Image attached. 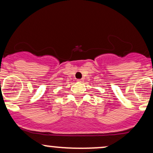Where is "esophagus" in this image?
<instances>
[{
	"mask_svg": "<svg viewBox=\"0 0 153 153\" xmlns=\"http://www.w3.org/2000/svg\"><path fill=\"white\" fill-rule=\"evenodd\" d=\"M77 81H78V82H82V81H83V80H82V79H78V80H77Z\"/></svg>",
	"mask_w": 153,
	"mask_h": 153,
	"instance_id": "obj_1",
	"label": "esophagus"
}]
</instances>
